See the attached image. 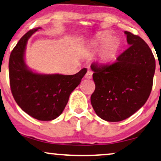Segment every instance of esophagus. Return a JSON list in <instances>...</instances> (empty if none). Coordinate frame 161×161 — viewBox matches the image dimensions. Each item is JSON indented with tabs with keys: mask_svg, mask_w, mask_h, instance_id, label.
Segmentation results:
<instances>
[{
	"mask_svg": "<svg viewBox=\"0 0 161 161\" xmlns=\"http://www.w3.org/2000/svg\"><path fill=\"white\" fill-rule=\"evenodd\" d=\"M92 74H93V72H92L91 70H88L87 72L85 75V78L87 79H91L92 78Z\"/></svg>",
	"mask_w": 161,
	"mask_h": 161,
	"instance_id": "obj_1",
	"label": "esophagus"
}]
</instances>
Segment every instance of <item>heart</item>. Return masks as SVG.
<instances>
[{"mask_svg":"<svg viewBox=\"0 0 161 161\" xmlns=\"http://www.w3.org/2000/svg\"><path fill=\"white\" fill-rule=\"evenodd\" d=\"M111 38V35L107 33L98 35L96 38L95 44L97 45H103L100 51V56L104 61L111 60L119 50V43Z\"/></svg>","mask_w":161,"mask_h":161,"instance_id":"1","label":"heart"}]
</instances>
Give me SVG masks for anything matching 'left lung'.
Returning a JSON list of instances; mask_svg holds the SVG:
<instances>
[{
    "mask_svg": "<svg viewBox=\"0 0 161 161\" xmlns=\"http://www.w3.org/2000/svg\"><path fill=\"white\" fill-rule=\"evenodd\" d=\"M125 34L130 47L115 62L91 65L95 83L92 105L97 115L108 122H120L135 114L147 102L153 88V52L140 36Z\"/></svg>",
    "mask_w": 161,
    "mask_h": 161,
    "instance_id": "left-lung-1",
    "label": "left lung"
}]
</instances>
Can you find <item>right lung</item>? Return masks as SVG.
I'll list each match as a JSON object with an SVG mask.
<instances>
[{"instance_id":"right-lung-1","label":"right lung","mask_w":161,"mask_h":161,"mask_svg":"<svg viewBox=\"0 0 161 161\" xmlns=\"http://www.w3.org/2000/svg\"><path fill=\"white\" fill-rule=\"evenodd\" d=\"M40 28L28 31L19 39L9 57L10 88L17 105L28 115L41 121L55 119L62 113L70 94L80 84L87 70L72 75L34 72L25 63L28 39Z\"/></svg>"}]
</instances>
